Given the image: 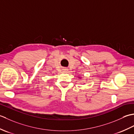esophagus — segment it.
<instances>
[{
    "label": "esophagus",
    "instance_id": "obj_1",
    "mask_svg": "<svg viewBox=\"0 0 134 134\" xmlns=\"http://www.w3.org/2000/svg\"><path fill=\"white\" fill-rule=\"evenodd\" d=\"M63 70L64 71H67V69H64Z\"/></svg>",
    "mask_w": 134,
    "mask_h": 134
}]
</instances>
